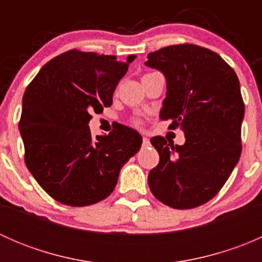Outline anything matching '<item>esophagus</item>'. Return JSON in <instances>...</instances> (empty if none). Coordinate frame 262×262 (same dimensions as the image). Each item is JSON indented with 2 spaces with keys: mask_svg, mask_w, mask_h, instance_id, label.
I'll use <instances>...</instances> for the list:
<instances>
[{
  "mask_svg": "<svg viewBox=\"0 0 262 262\" xmlns=\"http://www.w3.org/2000/svg\"><path fill=\"white\" fill-rule=\"evenodd\" d=\"M150 144V142H149V139L147 138V137H143V142H142V146H143L144 148L146 147H148Z\"/></svg>",
  "mask_w": 262,
  "mask_h": 262,
  "instance_id": "1",
  "label": "esophagus"
}]
</instances>
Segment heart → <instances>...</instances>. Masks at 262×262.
Listing matches in <instances>:
<instances>
[{"label": "heart", "instance_id": "b5f03b06", "mask_svg": "<svg viewBox=\"0 0 262 262\" xmlns=\"http://www.w3.org/2000/svg\"><path fill=\"white\" fill-rule=\"evenodd\" d=\"M133 124H134V125H141L142 121L138 120V119H136V120H133Z\"/></svg>", "mask_w": 262, "mask_h": 262}]
</instances>
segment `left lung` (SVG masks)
<instances>
[{
	"label": "left lung",
	"instance_id": "8db88e82",
	"mask_svg": "<svg viewBox=\"0 0 262 262\" xmlns=\"http://www.w3.org/2000/svg\"><path fill=\"white\" fill-rule=\"evenodd\" d=\"M146 66L161 71L167 82L160 118L181 128L185 143L173 146L153 137L160 155L148 175L156 199L175 209H191L213 199L241 156L245 115L239 81L233 68L213 50L179 44L147 55Z\"/></svg>",
	"mask_w": 262,
	"mask_h": 262
}]
</instances>
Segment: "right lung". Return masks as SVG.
<instances>
[{
  "label": "right lung",
  "mask_w": 262,
  "mask_h": 262,
  "mask_svg": "<svg viewBox=\"0 0 262 262\" xmlns=\"http://www.w3.org/2000/svg\"><path fill=\"white\" fill-rule=\"evenodd\" d=\"M136 55L68 50L49 60L23 97L20 129L25 163L57 202L86 207L109 196L142 137L128 126L92 139L90 113H102Z\"/></svg>",
  "instance_id": "1"
}]
</instances>
